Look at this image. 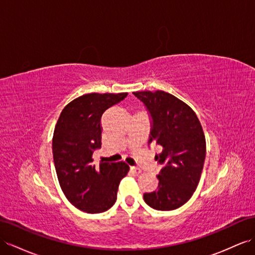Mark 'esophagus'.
Returning a JSON list of instances; mask_svg holds the SVG:
<instances>
[{
    "label": "esophagus",
    "instance_id": "34e87169",
    "mask_svg": "<svg viewBox=\"0 0 255 255\" xmlns=\"http://www.w3.org/2000/svg\"><path fill=\"white\" fill-rule=\"evenodd\" d=\"M130 170H132L133 173H135V174H140L141 173V169L138 168V167H136V166H130Z\"/></svg>",
    "mask_w": 255,
    "mask_h": 255
}]
</instances>
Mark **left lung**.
Instances as JSON below:
<instances>
[{"label":"left lung","mask_w":255,"mask_h":255,"mask_svg":"<svg viewBox=\"0 0 255 255\" xmlns=\"http://www.w3.org/2000/svg\"><path fill=\"white\" fill-rule=\"evenodd\" d=\"M150 118L148 144L162 150L155 161L162 165L157 190L144 193L147 205L155 210L169 211L187 203L201 179L206 157L203 128L195 113L164 91L133 92Z\"/></svg>","instance_id":"left-lung-1"}]
</instances>
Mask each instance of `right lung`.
Masks as SVG:
<instances>
[{
  "instance_id": "right-lung-1",
  "label": "right lung",
  "mask_w": 255,
  "mask_h": 255,
  "mask_svg": "<svg viewBox=\"0 0 255 255\" xmlns=\"http://www.w3.org/2000/svg\"><path fill=\"white\" fill-rule=\"evenodd\" d=\"M128 93H89L72 101L62 111L52 138L54 167L64 195L72 205L88 213L112 208L117 192L129 167L125 162L92 163L101 148V118Z\"/></svg>"
}]
</instances>
